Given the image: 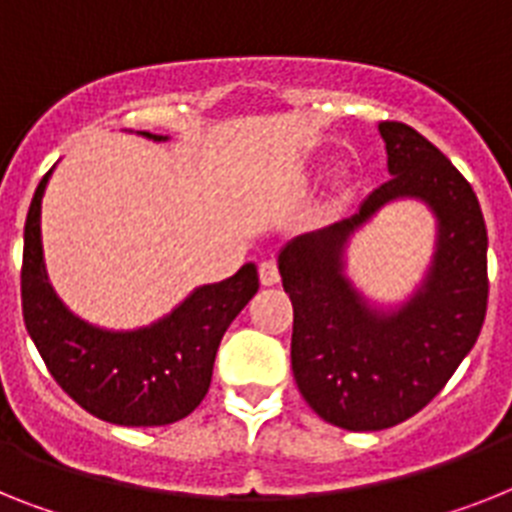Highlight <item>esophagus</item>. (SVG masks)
Wrapping results in <instances>:
<instances>
[{
	"mask_svg": "<svg viewBox=\"0 0 512 512\" xmlns=\"http://www.w3.org/2000/svg\"><path fill=\"white\" fill-rule=\"evenodd\" d=\"M278 278H281V273H278L276 260H263L260 263V281H263V286H273V283H278Z\"/></svg>",
	"mask_w": 512,
	"mask_h": 512,
	"instance_id": "1",
	"label": "esophagus"
}]
</instances>
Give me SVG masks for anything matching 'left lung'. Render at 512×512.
Returning a JSON list of instances; mask_svg holds the SVG:
<instances>
[{"instance_id":"1","label":"left lung","mask_w":512,"mask_h":512,"mask_svg":"<svg viewBox=\"0 0 512 512\" xmlns=\"http://www.w3.org/2000/svg\"><path fill=\"white\" fill-rule=\"evenodd\" d=\"M390 179L351 218L291 239L278 255L294 304L291 369L320 419L377 432L422 411L474 349L487 315V226L471 184L414 127L377 124ZM419 199L438 218L436 255L420 289L377 310L342 270L348 239L388 202Z\"/></svg>"}]
</instances>
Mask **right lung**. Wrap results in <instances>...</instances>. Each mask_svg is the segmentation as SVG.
Here are the masks:
<instances>
[{"label":"right lung","instance_id":"right-lung-1","mask_svg":"<svg viewBox=\"0 0 512 512\" xmlns=\"http://www.w3.org/2000/svg\"><path fill=\"white\" fill-rule=\"evenodd\" d=\"M51 171L36 187L25 218L20 276L25 328L38 354L64 393L103 422L122 427L179 422L205 398L223 333L260 289L255 263L242 265L226 281L200 286L145 328H96L64 307L46 273L41 200Z\"/></svg>","mask_w":512,"mask_h":512}]
</instances>
